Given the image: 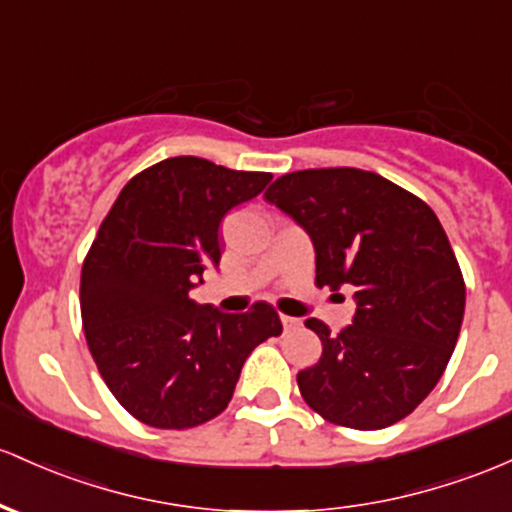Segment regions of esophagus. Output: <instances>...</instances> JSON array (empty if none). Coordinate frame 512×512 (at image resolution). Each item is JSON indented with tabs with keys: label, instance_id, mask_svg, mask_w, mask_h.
<instances>
[{
	"label": "esophagus",
	"instance_id": "34e87169",
	"mask_svg": "<svg viewBox=\"0 0 512 512\" xmlns=\"http://www.w3.org/2000/svg\"><path fill=\"white\" fill-rule=\"evenodd\" d=\"M279 320H282V325H284V330H294V328H299L301 325V320L299 318H291V316H279Z\"/></svg>",
	"mask_w": 512,
	"mask_h": 512
}]
</instances>
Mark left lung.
<instances>
[{"label":"left lung","instance_id":"8db88e82","mask_svg":"<svg viewBox=\"0 0 512 512\" xmlns=\"http://www.w3.org/2000/svg\"><path fill=\"white\" fill-rule=\"evenodd\" d=\"M311 235L316 284L355 286L352 325L330 335L308 318L323 355L296 376L328 423L381 430L423 403L445 372L464 318V277L423 199L355 167L301 170L265 192Z\"/></svg>","mask_w":512,"mask_h":512}]
</instances>
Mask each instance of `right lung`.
I'll return each mask as SVG.
<instances>
[{"label":"right lung","instance_id":"add662e5","mask_svg":"<svg viewBox=\"0 0 512 512\" xmlns=\"http://www.w3.org/2000/svg\"><path fill=\"white\" fill-rule=\"evenodd\" d=\"M204 157H167L126 187L82 265V328L101 379L133 418L187 430L226 411L245 359L282 335L265 301L223 313L189 299L221 262L218 226L267 187Z\"/></svg>","mask_w":512,"mask_h":512}]
</instances>
